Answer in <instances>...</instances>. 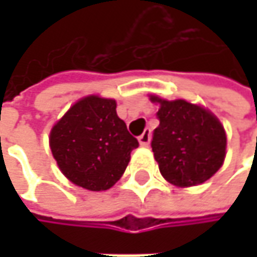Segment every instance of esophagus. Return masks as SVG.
<instances>
[{"label":"esophagus","mask_w":257,"mask_h":257,"mask_svg":"<svg viewBox=\"0 0 257 257\" xmlns=\"http://www.w3.org/2000/svg\"><path fill=\"white\" fill-rule=\"evenodd\" d=\"M138 141L141 146H149L150 143V129H144V132L138 137Z\"/></svg>","instance_id":"esophagus-1"}]
</instances>
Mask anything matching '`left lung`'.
I'll return each mask as SVG.
<instances>
[{
  "mask_svg": "<svg viewBox=\"0 0 257 257\" xmlns=\"http://www.w3.org/2000/svg\"><path fill=\"white\" fill-rule=\"evenodd\" d=\"M150 101L159 104L152 150L164 179L177 187H190L213 177L226 156V134L219 119L184 99L150 95Z\"/></svg>",
  "mask_w": 257,
  "mask_h": 257,
  "instance_id": "1",
  "label": "left lung"
}]
</instances>
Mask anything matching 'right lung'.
Segmentation results:
<instances>
[{
  "instance_id": "right-lung-1",
  "label": "right lung",
  "mask_w": 257,
  "mask_h": 257,
  "mask_svg": "<svg viewBox=\"0 0 257 257\" xmlns=\"http://www.w3.org/2000/svg\"><path fill=\"white\" fill-rule=\"evenodd\" d=\"M52 155L71 183L107 190L128 167L138 141L116 113V101L89 95L77 101L50 131Z\"/></svg>"
}]
</instances>
